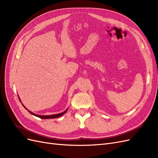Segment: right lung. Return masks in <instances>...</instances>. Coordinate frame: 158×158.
<instances>
[{
	"mask_svg": "<svg viewBox=\"0 0 158 158\" xmlns=\"http://www.w3.org/2000/svg\"><path fill=\"white\" fill-rule=\"evenodd\" d=\"M23 107H24V106H23ZM25 108H26V107H25ZM29 111L31 114H32L33 115H34V116H35V117H40V118H41L47 119V118H55L59 117L63 115V114H64L66 111H67V109H66V111H64V112L61 113L55 114H51V115H40V114H35V113H33L32 112H31V111Z\"/></svg>",
	"mask_w": 158,
	"mask_h": 158,
	"instance_id": "right-lung-1",
	"label": "right lung"
}]
</instances>
